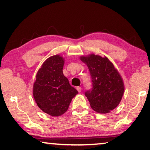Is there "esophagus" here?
Segmentation results:
<instances>
[{"label":"esophagus","mask_w":150,"mask_h":150,"mask_svg":"<svg viewBox=\"0 0 150 150\" xmlns=\"http://www.w3.org/2000/svg\"><path fill=\"white\" fill-rule=\"evenodd\" d=\"M77 91L79 92H81V88L79 87V86H78V87H77Z\"/></svg>","instance_id":"esophagus-1"}]
</instances>
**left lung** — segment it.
<instances>
[{"label":"left lung","instance_id":"left-lung-1","mask_svg":"<svg viewBox=\"0 0 150 150\" xmlns=\"http://www.w3.org/2000/svg\"><path fill=\"white\" fill-rule=\"evenodd\" d=\"M81 60L89 69L92 88L85 95L93 110L107 113L116 107L123 96L124 87L121 76L107 57L91 54Z\"/></svg>","mask_w":150,"mask_h":150}]
</instances>
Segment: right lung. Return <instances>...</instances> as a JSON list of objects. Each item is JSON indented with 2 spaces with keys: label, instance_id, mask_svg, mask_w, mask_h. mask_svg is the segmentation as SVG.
Returning a JSON list of instances; mask_svg holds the SVG:
<instances>
[{
  "label": "right lung",
  "instance_id": "1",
  "mask_svg": "<svg viewBox=\"0 0 150 150\" xmlns=\"http://www.w3.org/2000/svg\"><path fill=\"white\" fill-rule=\"evenodd\" d=\"M64 59L59 55L47 58L36 75L33 96L38 107L52 116H60L78 93L63 75Z\"/></svg>",
  "mask_w": 150,
  "mask_h": 150
}]
</instances>
